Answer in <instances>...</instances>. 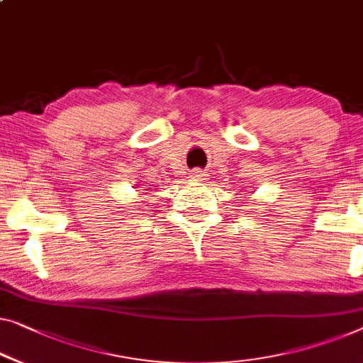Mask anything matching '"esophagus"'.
Listing matches in <instances>:
<instances>
[{"mask_svg":"<svg viewBox=\"0 0 363 363\" xmlns=\"http://www.w3.org/2000/svg\"><path fill=\"white\" fill-rule=\"evenodd\" d=\"M190 178L194 182H203V180H206V172L196 169L190 173Z\"/></svg>","mask_w":363,"mask_h":363,"instance_id":"1","label":"esophagus"}]
</instances>
